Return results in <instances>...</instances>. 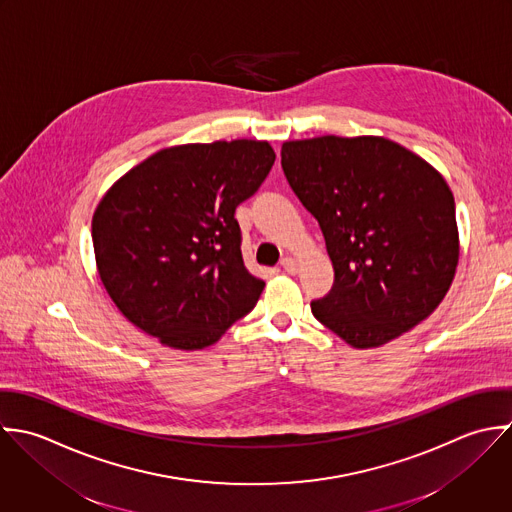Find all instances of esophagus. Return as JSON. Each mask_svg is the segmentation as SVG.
<instances>
[{"instance_id":"obj_1","label":"esophagus","mask_w":512,"mask_h":512,"mask_svg":"<svg viewBox=\"0 0 512 512\" xmlns=\"http://www.w3.org/2000/svg\"><path fill=\"white\" fill-rule=\"evenodd\" d=\"M280 266H282V268H284L288 274H296V272H298V262H296L292 256H286V258H282Z\"/></svg>"}]
</instances>
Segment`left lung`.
Masks as SVG:
<instances>
[{
    "instance_id": "8db88e82",
    "label": "left lung",
    "mask_w": 512,
    "mask_h": 512,
    "mask_svg": "<svg viewBox=\"0 0 512 512\" xmlns=\"http://www.w3.org/2000/svg\"><path fill=\"white\" fill-rule=\"evenodd\" d=\"M282 169L318 220L334 264L312 314L353 347L415 328L445 298L459 262L455 198L445 178L383 137L282 145Z\"/></svg>"
}]
</instances>
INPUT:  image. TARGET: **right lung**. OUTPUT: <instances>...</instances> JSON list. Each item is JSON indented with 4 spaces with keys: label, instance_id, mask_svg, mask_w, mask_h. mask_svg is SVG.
<instances>
[{
    "label": "right lung",
    "instance_id": "obj_1",
    "mask_svg": "<svg viewBox=\"0 0 512 512\" xmlns=\"http://www.w3.org/2000/svg\"><path fill=\"white\" fill-rule=\"evenodd\" d=\"M276 161L266 141L169 147L121 176L93 214L101 282L121 314L174 349H202L258 302L236 206Z\"/></svg>",
    "mask_w": 512,
    "mask_h": 512
}]
</instances>
